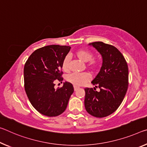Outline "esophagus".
Wrapping results in <instances>:
<instances>
[{
    "instance_id": "obj_1",
    "label": "esophagus",
    "mask_w": 147,
    "mask_h": 147,
    "mask_svg": "<svg viewBox=\"0 0 147 147\" xmlns=\"http://www.w3.org/2000/svg\"><path fill=\"white\" fill-rule=\"evenodd\" d=\"M78 86H74V91H76V90H77L78 89Z\"/></svg>"
}]
</instances>
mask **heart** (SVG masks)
Returning <instances> with one entry per match:
<instances>
[{
  "instance_id": "b5f03b06",
  "label": "heart",
  "mask_w": 147,
  "mask_h": 147,
  "mask_svg": "<svg viewBox=\"0 0 147 147\" xmlns=\"http://www.w3.org/2000/svg\"><path fill=\"white\" fill-rule=\"evenodd\" d=\"M75 56L83 62H88L87 67L93 72L96 71L100 66V61L97 58H92V53L85 49H80L76 51ZM62 69L64 71H67L69 69V57H65L62 62ZM91 76L88 73H74L67 76V80L76 86H80L89 81Z\"/></svg>"
}]
</instances>
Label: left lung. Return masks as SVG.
<instances>
[{
  "mask_svg": "<svg viewBox=\"0 0 147 147\" xmlns=\"http://www.w3.org/2000/svg\"><path fill=\"white\" fill-rule=\"evenodd\" d=\"M101 53L103 65L92 82L95 88H86L84 105L93 116L103 118L115 112L122 103L128 88V67L124 57L115 46L95 42L90 43Z\"/></svg>",
  "mask_w": 147,
  "mask_h": 147,
  "instance_id": "1",
  "label": "left lung"
}]
</instances>
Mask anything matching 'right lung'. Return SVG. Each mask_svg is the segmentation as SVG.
Wrapping results in <instances>:
<instances>
[{
	"instance_id": "1",
	"label": "right lung",
	"mask_w": 147,
	"mask_h": 147,
	"mask_svg": "<svg viewBox=\"0 0 147 147\" xmlns=\"http://www.w3.org/2000/svg\"><path fill=\"white\" fill-rule=\"evenodd\" d=\"M71 50L68 46L50 45L38 48L24 66V87L32 107L42 115L57 116L66 109L74 92L71 83L54 88L55 81L63 80L62 62Z\"/></svg>"
}]
</instances>
